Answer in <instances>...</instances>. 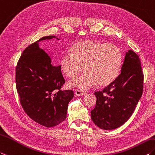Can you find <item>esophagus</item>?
I'll use <instances>...</instances> for the list:
<instances>
[{
	"instance_id": "obj_1",
	"label": "esophagus",
	"mask_w": 155,
	"mask_h": 155,
	"mask_svg": "<svg viewBox=\"0 0 155 155\" xmlns=\"http://www.w3.org/2000/svg\"><path fill=\"white\" fill-rule=\"evenodd\" d=\"M74 94L77 96H83V95L86 94V92L84 91H81V90H75Z\"/></svg>"
}]
</instances>
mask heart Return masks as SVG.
<instances>
[{
    "instance_id": "1",
    "label": "heart",
    "mask_w": 155,
    "mask_h": 155,
    "mask_svg": "<svg viewBox=\"0 0 155 155\" xmlns=\"http://www.w3.org/2000/svg\"><path fill=\"white\" fill-rule=\"evenodd\" d=\"M71 51V53L66 52L61 57L60 64L63 73L74 78L84 68L86 71L81 77L69 82L71 87L86 90L98 83L107 86L120 74L122 53L116 45L86 39L77 42Z\"/></svg>"
}]
</instances>
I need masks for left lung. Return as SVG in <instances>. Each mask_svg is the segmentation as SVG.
<instances>
[{
	"label": "left lung",
	"mask_w": 155,
	"mask_h": 155,
	"mask_svg": "<svg viewBox=\"0 0 155 155\" xmlns=\"http://www.w3.org/2000/svg\"><path fill=\"white\" fill-rule=\"evenodd\" d=\"M143 78L139 56L128 50L119 76L102 91L94 93L96 103L91 119L95 125L111 130L125 123L142 96Z\"/></svg>",
	"instance_id": "left-lung-1"
}]
</instances>
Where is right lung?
<instances>
[{
    "mask_svg": "<svg viewBox=\"0 0 155 155\" xmlns=\"http://www.w3.org/2000/svg\"><path fill=\"white\" fill-rule=\"evenodd\" d=\"M55 38H41L24 49L16 67V84L20 101L31 120L46 127L65 120L68 104L73 98L71 90L61 91L64 79L61 65L53 66L51 59L39 48V41Z\"/></svg>",
    "mask_w": 155,
    "mask_h": 155,
    "instance_id": "add662e5",
    "label": "right lung"
}]
</instances>
